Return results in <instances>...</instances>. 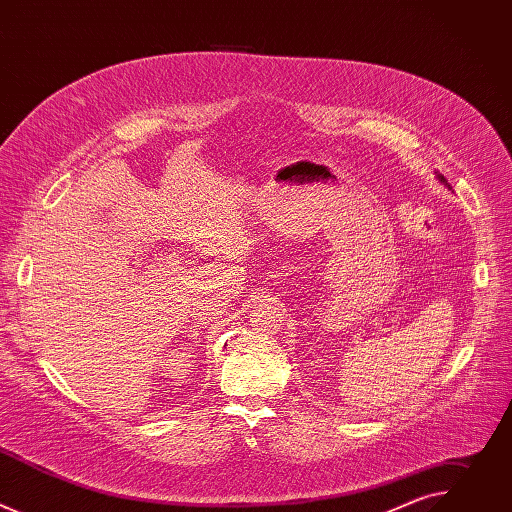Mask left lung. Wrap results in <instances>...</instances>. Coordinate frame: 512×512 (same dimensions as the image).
I'll use <instances>...</instances> for the list:
<instances>
[{
  "mask_svg": "<svg viewBox=\"0 0 512 512\" xmlns=\"http://www.w3.org/2000/svg\"><path fill=\"white\" fill-rule=\"evenodd\" d=\"M437 178H440V182H444V184H446V186H448V180H446V178H444V176H440V174H437Z\"/></svg>",
  "mask_w": 512,
  "mask_h": 512,
  "instance_id": "obj_1",
  "label": "left lung"
}]
</instances>
